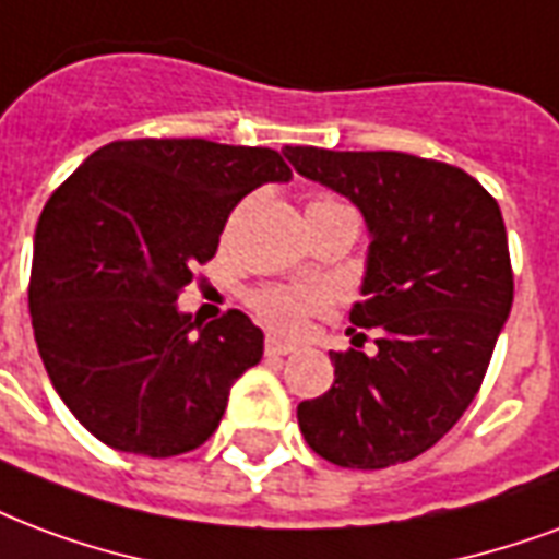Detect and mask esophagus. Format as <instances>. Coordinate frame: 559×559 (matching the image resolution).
Segmentation results:
<instances>
[{
    "label": "esophagus",
    "mask_w": 559,
    "mask_h": 559,
    "mask_svg": "<svg viewBox=\"0 0 559 559\" xmlns=\"http://www.w3.org/2000/svg\"><path fill=\"white\" fill-rule=\"evenodd\" d=\"M296 353V346L293 343H284L278 341V337H269L266 341V355L269 358H284V355Z\"/></svg>",
    "instance_id": "esophagus-1"
}]
</instances>
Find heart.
<instances>
[{"instance_id": "heart-1", "label": "heart", "mask_w": 559, "mask_h": 559, "mask_svg": "<svg viewBox=\"0 0 559 559\" xmlns=\"http://www.w3.org/2000/svg\"><path fill=\"white\" fill-rule=\"evenodd\" d=\"M313 204H337L332 198H317ZM251 311L266 322L269 329L284 334H296L313 313L329 308L325 293L317 287H260L248 296Z\"/></svg>"}]
</instances>
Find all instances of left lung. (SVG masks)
Listing matches in <instances>:
<instances>
[{
    "label": "left lung",
    "instance_id": "1",
    "mask_svg": "<svg viewBox=\"0 0 559 559\" xmlns=\"http://www.w3.org/2000/svg\"><path fill=\"white\" fill-rule=\"evenodd\" d=\"M284 156L361 210L370 246L349 322L373 329L379 346L329 353L334 384L299 403L301 436L341 468L408 462L465 415L510 317L498 201L462 168L412 153L284 147Z\"/></svg>",
    "mask_w": 559,
    "mask_h": 559
}]
</instances>
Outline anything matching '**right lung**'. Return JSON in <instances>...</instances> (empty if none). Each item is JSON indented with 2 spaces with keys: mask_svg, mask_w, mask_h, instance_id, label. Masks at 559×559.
I'll return each mask as SVG.
<instances>
[{
  "mask_svg": "<svg viewBox=\"0 0 559 559\" xmlns=\"http://www.w3.org/2000/svg\"><path fill=\"white\" fill-rule=\"evenodd\" d=\"M290 177L269 147L135 139L94 151L52 192L28 311L49 382L91 436L165 459L216 432L263 332L242 311L198 325L177 293L216 254L230 210Z\"/></svg>",
  "mask_w": 559,
  "mask_h": 559,
  "instance_id": "obj_1",
  "label": "right lung"
}]
</instances>
